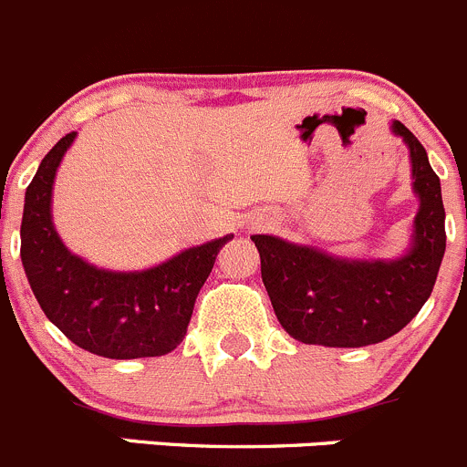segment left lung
Here are the masks:
<instances>
[{
    "label": "left lung",
    "instance_id": "left-lung-1",
    "mask_svg": "<svg viewBox=\"0 0 467 467\" xmlns=\"http://www.w3.org/2000/svg\"><path fill=\"white\" fill-rule=\"evenodd\" d=\"M392 132L410 150L412 190L420 197L406 254L392 261L339 259L277 236H252L277 321L303 344H379L403 330L433 291L447 243L441 179L401 121H392Z\"/></svg>",
    "mask_w": 467,
    "mask_h": 467
}]
</instances>
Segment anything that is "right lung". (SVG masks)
Here are the masks:
<instances>
[{"label": "right lung", "instance_id": "1", "mask_svg": "<svg viewBox=\"0 0 467 467\" xmlns=\"http://www.w3.org/2000/svg\"><path fill=\"white\" fill-rule=\"evenodd\" d=\"M75 135L52 146L25 194L20 259L31 291L46 317L88 353L109 359L171 353L188 332L217 252L234 234L146 270L117 273L87 264L61 243L52 222V185Z\"/></svg>", "mask_w": 467, "mask_h": 467}]
</instances>
